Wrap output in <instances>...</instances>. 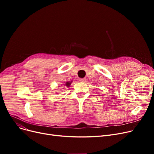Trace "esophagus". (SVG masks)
<instances>
[{
    "instance_id": "esophagus-1",
    "label": "esophagus",
    "mask_w": 154,
    "mask_h": 154,
    "mask_svg": "<svg viewBox=\"0 0 154 154\" xmlns=\"http://www.w3.org/2000/svg\"><path fill=\"white\" fill-rule=\"evenodd\" d=\"M79 81H80V82L85 83V82H86V79H85V78H80V80H79Z\"/></svg>"
}]
</instances>
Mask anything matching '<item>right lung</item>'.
I'll use <instances>...</instances> for the list:
<instances>
[{
	"instance_id": "add662e5",
	"label": "right lung",
	"mask_w": 154,
	"mask_h": 154,
	"mask_svg": "<svg viewBox=\"0 0 154 154\" xmlns=\"http://www.w3.org/2000/svg\"><path fill=\"white\" fill-rule=\"evenodd\" d=\"M72 83V81L71 82H67L66 83V84H64L65 86H67V87H69V85H71V83Z\"/></svg>"
}]
</instances>
